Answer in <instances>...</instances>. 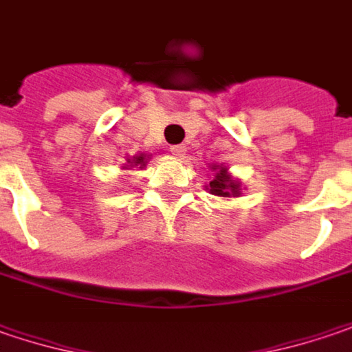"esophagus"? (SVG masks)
<instances>
[{
    "mask_svg": "<svg viewBox=\"0 0 352 352\" xmlns=\"http://www.w3.org/2000/svg\"><path fill=\"white\" fill-rule=\"evenodd\" d=\"M169 151H171L173 155H177V157H183V155H185V151H187V147L183 146V144H179V146L169 147Z\"/></svg>",
    "mask_w": 352,
    "mask_h": 352,
    "instance_id": "obj_1",
    "label": "esophagus"
}]
</instances>
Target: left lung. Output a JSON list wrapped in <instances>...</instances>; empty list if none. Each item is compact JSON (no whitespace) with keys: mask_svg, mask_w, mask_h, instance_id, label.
I'll list each match as a JSON object with an SVG mask.
<instances>
[{"mask_svg":"<svg viewBox=\"0 0 352 352\" xmlns=\"http://www.w3.org/2000/svg\"><path fill=\"white\" fill-rule=\"evenodd\" d=\"M208 185H210V192L212 195H219V197H230V192L234 197L238 195V183L226 175V169H221Z\"/></svg>","mask_w":352,"mask_h":352,"instance_id":"obj_1","label":"left lung"}]
</instances>
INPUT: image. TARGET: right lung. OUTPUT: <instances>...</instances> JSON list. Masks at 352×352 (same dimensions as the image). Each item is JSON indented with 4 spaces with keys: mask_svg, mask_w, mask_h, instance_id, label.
I'll use <instances>...</instances> for the list:
<instances>
[{
    "mask_svg": "<svg viewBox=\"0 0 352 352\" xmlns=\"http://www.w3.org/2000/svg\"><path fill=\"white\" fill-rule=\"evenodd\" d=\"M130 163H135V165H146V160H144V155H140V157H133Z\"/></svg>",
    "mask_w": 352,
    "mask_h": 352,
    "instance_id": "add662e5",
    "label": "right lung"
}]
</instances>
